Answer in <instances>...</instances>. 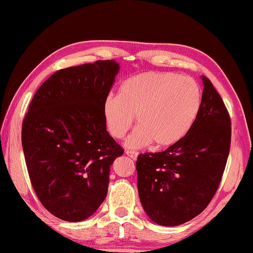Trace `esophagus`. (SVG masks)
<instances>
[{"label": "esophagus", "instance_id": "1", "mask_svg": "<svg viewBox=\"0 0 253 253\" xmlns=\"http://www.w3.org/2000/svg\"><path fill=\"white\" fill-rule=\"evenodd\" d=\"M125 154L128 155V157H129L132 160H137V157H138V152H136V151H129V150H127V151L125 152Z\"/></svg>", "mask_w": 253, "mask_h": 253}]
</instances>
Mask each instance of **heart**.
I'll return each instance as SVG.
<instances>
[{
    "mask_svg": "<svg viewBox=\"0 0 253 253\" xmlns=\"http://www.w3.org/2000/svg\"><path fill=\"white\" fill-rule=\"evenodd\" d=\"M200 106L201 90L193 78L148 72L127 78L118 95L105 99L103 113L115 139L126 136L137 116L139 126L128 139V147L142 148L154 141L157 147L165 148L189 132Z\"/></svg>",
    "mask_w": 253,
    "mask_h": 253,
    "instance_id": "1",
    "label": "heart"
}]
</instances>
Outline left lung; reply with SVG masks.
Returning <instances> with one entry per match:
<instances>
[{
  "label": "left lung",
  "mask_w": 253,
  "mask_h": 253,
  "mask_svg": "<svg viewBox=\"0 0 253 253\" xmlns=\"http://www.w3.org/2000/svg\"><path fill=\"white\" fill-rule=\"evenodd\" d=\"M197 120L180 141L162 152L139 154L138 192L154 223L177 226L211 202L226 166L232 138L229 113L206 76Z\"/></svg>",
  "instance_id": "1"
}]
</instances>
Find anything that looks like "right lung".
<instances>
[{
    "label": "right lung",
    "mask_w": 253,
    "mask_h": 253,
    "mask_svg": "<svg viewBox=\"0 0 253 253\" xmlns=\"http://www.w3.org/2000/svg\"><path fill=\"white\" fill-rule=\"evenodd\" d=\"M120 65L67 67L40 85L23 121L21 144L36 195L67 222L88 218L104 201L110 169L124 149L106 130L103 104Z\"/></svg>",
    "instance_id": "right-lung-1"
}]
</instances>
